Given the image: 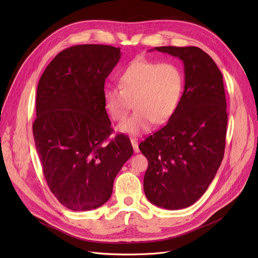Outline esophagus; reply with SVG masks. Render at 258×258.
Instances as JSON below:
<instances>
[{"label":"esophagus","instance_id":"1","mask_svg":"<svg viewBox=\"0 0 258 258\" xmlns=\"http://www.w3.org/2000/svg\"><path fill=\"white\" fill-rule=\"evenodd\" d=\"M131 143L134 148L135 153H139V147H138V140L136 138H131Z\"/></svg>","mask_w":258,"mask_h":258}]
</instances>
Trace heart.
<instances>
[{
    "instance_id": "heart-1",
    "label": "heart",
    "mask_w": 258,
    "mask_h": 258,
    "mask_svg": "<svg viewBox=\"0 0 258 258\" xmlns=\"http://www.w3.org/2000/svg\"><path fill=\"white\" fill-rule=\"evenodd\" d=\"M120 87L103 90V105L114 121L123 120L134 99V113L118 131L137 136L150 131L154 121L165 123L178 110L185 79L181 68L145 59L132 61L120 74Z\"/></svg>"
}]
</instances>
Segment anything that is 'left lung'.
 I'll use <instances>...</instances> for the list:
<instances>
[{
  "instance_id": "8db88e82",
  "label": "left lung",
  "mask_w": 258,
  "mask_h": 258,
  "mask_svg": "<svg viewBox=\"0 0 258 258\" xmlns=\"http://www.w3.org/2000/svg\"><path fill=\"white\" fill-rule=\"evenodd\" d=\"M153 50L182 60L185 86L166 125L139 145L148 161L143 188L152 204L178 210L205 194L224 158L228 115L223 75L198 47Z\"/></svg>"
}]
</instances>
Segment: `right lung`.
Wrapping results in <instances>:
<instances>
[{"label": "right lung", "instance_id": "obj_1", "mask_svg": "<svg viewBox=\"0 0 258 258\" xmlns=\"http://www.w3.org/2000/svg\"><path fill=\"white\" fill-rule=\"evenodd\" d=\"M120 48L78 45L59 52L37 85L33 137L51 192L74 211L102 206L133 155L125 135L103 144L113 128L103 105L105 78Z\"/></svg>", "mask_w": 258, "mask_h": 258}]
</instances>
